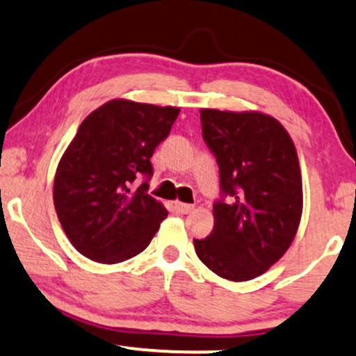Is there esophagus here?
<instances>
[{
  "label": "esophagus",
  "instance_id": "1",
  "mask_svg": "<svg viewBox=\"0 0 356 356\" xmlns=\"http://www.w3.org/2000/svg\"><path fill=\"white\" fill-rule=\"evenodd\" d=\"M174 209L177 210V213L186 215V213H191V211L193 210V205H191V204H184V202H175Z\"/></svg>",
  "mask_w": 356,
  "mask_h": 356
}]
</instances>
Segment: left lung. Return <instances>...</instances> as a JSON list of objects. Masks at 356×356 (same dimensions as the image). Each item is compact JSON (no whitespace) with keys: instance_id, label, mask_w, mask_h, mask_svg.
Returning a JSON list of instances; mask_svg holds the SVG:
<instances>
[{"instance_id":"left-lung-1","label":"left lung","mask_w":356,"mask_h":356,"mask_svg":"<svg viewBox=\"0 0 356 356\" xmlns=\"http://www.w3.org/2000/svg\"><path fill=\"white\" fill-rule=\"evenodd\" d=\"M202 133L217 157L222 195L213 230L193 240L210 271L228 281L266 273L289 250L302 217V175L286 128L261 111L200 110Z\"/></svg>"}]
</instances>
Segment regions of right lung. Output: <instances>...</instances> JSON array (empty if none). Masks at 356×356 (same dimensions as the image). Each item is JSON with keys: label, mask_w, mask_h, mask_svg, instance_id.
I'll use <instances>...</instances> for the list:
<instances>
[{"label": "right lung", "mask_w": 356, "mask_h": 356, "mask_svg": "<svg viewBox=\"0 0 356 356\" xmlns=\"http://www.w3.org/2000/svg\"><path fill=\"white\" fill-rule=\"evenodd\" d=\"M179 108L116 98L79 126L54 177V205L74 248L92 261L116 264L141 253L168 210L136 191L152 175L151 156L169 136Z\"/></svg>", "instance_id": "add662e5"}]
</instances>
